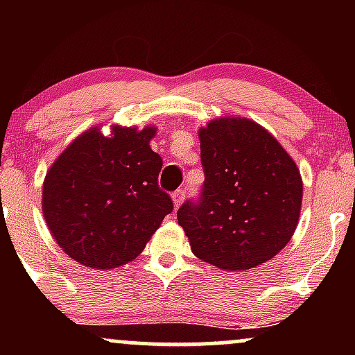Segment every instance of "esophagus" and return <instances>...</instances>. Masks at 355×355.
<instances>
[{
    "instance_id": "esophagus-1",
    "label": "esophagus",
    "mask_w": 355,
    "mask_h": 355,
    "mask_svg": "<svg viewBox=\"0 0 355 355\" xmlns=\"http://www.w3.org/2000/svg\"><path fill=\"white\" fill-rule=\"evenodd\" d=\"M183 198H185V191H183V190H177V191H173V195H172V200H173V205H175V209H178V207L182 205Z\"/></svg>"
}]
</instances>
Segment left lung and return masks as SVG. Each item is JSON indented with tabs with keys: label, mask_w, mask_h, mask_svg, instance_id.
I'll use <instances>...</instances> for the list:
<instances>
[{
	"label": "left lung",
	"mask_w": 355,
	"mask_h": 355,
	"mask_svg": "<svg viewBox=\"0 0 355 355\" xmlns=\"http://www.w3.org/2000/svg\"><path fill=\"white\" fill-rule=\"evenodd\" d=\"M202 198L178 209L191 252L222 270H247L274 259L292 239L302 207L294 158L262 125L220 116L198 128Z\"/></svg>",
	"instance_id": "1"
}]
</instances>
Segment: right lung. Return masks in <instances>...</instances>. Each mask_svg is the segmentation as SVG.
I'll use <instances>...</instances> for the list:
<instances>
[{
    "mask_svg": "<svg viewBox=\"0 0 355 355\" xmlns=\"http://www.w3.org/2000/svg\"><path fill=\"white\" fill-rule=\"evenodd\" d=\"M85 130L53 162L42 210L61 250L96 270L132 262L173 210L158 189L162 157L150 146L157 126Z\"/></svg>",
    "mask_w": 355,
    "mask_h": 355,
    "instance_id": "right-lung-1",
    "label": "right lung"
}]
</instances>
